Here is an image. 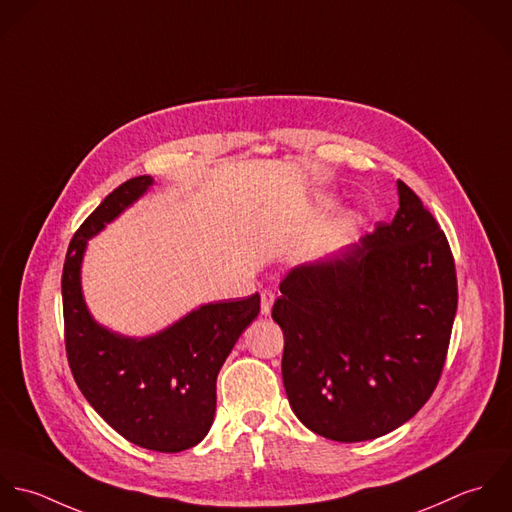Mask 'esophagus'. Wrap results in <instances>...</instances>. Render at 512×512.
Returning <instances> with one entry per match:
<instances>
[{"label":"esophagus","instance_id":"obj_1","mask_svg":"<svg viewBox=\"0 0 512 512\" xmlns=\"http://www.w3.org/2000/svg\"><path fill=\"white\" fill-rule=\"evenodd\" d=\"M273 303H275V293L271 291V289H265L263 293H261V314H271V308H273Z\"/></svg>","mask_w":512,"mask_h":512}]
</instances>
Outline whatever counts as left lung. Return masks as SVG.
<instances>
[{
  "instance_id": "obj_1",
  "label": "left lung",
  "mask_w": 512,
  "mask_h": 512,
  "mask_svg": "<svg viewBox=\"0 0 512 512\" xmlns=\"http://www.w3.org/2000/svg\"><path fill=\"white\" fill-rule=\"evenodd\" d=\"M400 209L358 243L293 267L273 320L283 382L310 431L342 443L382 437L433 394L457 310L445 233L398 180Z\"/></svg>"
}]
</instances>
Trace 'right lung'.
I'll list each match as a JSON object with an SVG mask.
<instances>
[{
  "mask_svg": "<svg viewBox=\"0 0 512 512\" xmlns=\"http://www.w3.org/2000/svg\"><path fill=\"white\" fill-rule=\"evenodd\" d=\"M154 186L138 176L104 198L71 239L63 267L65 346L87 402L130 443L178 453L198 445L215 415L217 374L261 299L207 303L150 336H124L95 320L87 307L81 267L89 239Z\"/></svg>",
  "mask_w": 512,
  "mask_h": 512,
  "instance_id": "right-lung-1",
  "label": "right lung"
}]
</instances>
